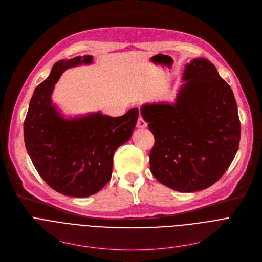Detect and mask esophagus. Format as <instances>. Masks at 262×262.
Masks as SVG:
<instances>
[{
  "label": "esophagus",
  "mask_w": 262,
  "mask_h": 262,
  "mask_svg": "<svg viewBox=\"0 0 262 262\" xmlns=\"http://www.w3.org/2000/svg\"><path fill=\"white\" fill-rule=\"evenodd\" d=\"M137 127L138 128H146L147 127V123H146V121L140 116L139 117V119H138V122H137Z\"/></svg>",
  "instance_id": "obj_1"
}]
</instances>
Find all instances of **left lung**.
I'll use <instances>...</instances> for the list:
<instances>
[{
  "mask_svg": "<svg viewBox=\"0 0 262 262\" xmlns=\"http://www.w3.org/2000/svg\"><path fill=\"white\" fill-rule=\"evenodd\" d=\"M174 102L145 103L143 119L155 136L150 170L168 188L191 193L226 172L239 146L241 122L230 86L205 58L185 64Z\"/></svg>",
  "mask_w": 262,
  "mask_h": 262,
  "instance_id": "8db88e82",
  "label": "left lung"
}]
</instances>
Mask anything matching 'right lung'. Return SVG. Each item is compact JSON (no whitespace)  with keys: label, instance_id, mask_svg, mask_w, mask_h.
Here are the masks:
<instances>
[{"label":"right lung","instance_id":"add662e5","mask_svg":"<svg viewBox=\"0 0 262 262\" xmlns=\"http://www.w3.org/2000/svg\"><path fill=\"white\" fill-rule=\"evenodd\" d=\"M92 56L58 61L47 80L36 87L24 123V139L31 161L42 179L60 194L84 198L99 192L113 170L116 149L127 142L137 124L139 110L120 117L100 112L64 118L52 101L62 73Z\"/></svg>","mask_w":262,"mask_h":262}]
</instances>
